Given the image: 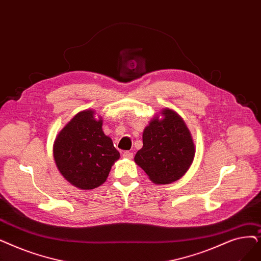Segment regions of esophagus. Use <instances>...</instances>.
<instances>
[{
	"label": "esophagus",
	"mask_w": 261,
	"mask_h": 261,
	"mask_svg": "<svg viewBox=\"0 0 261 261\" xmlns=\"http://www.w3.org/2000/svg\"><path fill=\"white\" fill-rule=\"evenodd\" d=\"M122 156L126 158V159H132L133 158V153L131 151H124L122 153Z\"/></svg>",
	"instance_id": "34e87169"
}]
</instances>
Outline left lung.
Returning <instances> with one entry per match:
<instances>
[{
    "mask_svg": "<svg viewBox=\"0 0 261 261\" xmlns=\"http://www.w3.org/2000/svg\"><path fill=\"white\" fill-rule=\"evenodd\" d=\"M152 118L143 132V147L134 161L155 185H168L182 177L195 155V146L186 122L171 109Z\"/></svg>",
    "mask_w": 261,
    "mask_h": 261,
    "instance_id": "obj_1",
    "label": "left lung"
}]
</instances>
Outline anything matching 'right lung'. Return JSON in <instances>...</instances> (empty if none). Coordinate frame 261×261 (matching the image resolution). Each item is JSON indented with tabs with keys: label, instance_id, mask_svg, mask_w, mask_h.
Instances as JSON below:
<instances>
[{
	"label": "right lung",
	"instance_id": "obj_1",
	"mask_svg": "<svg viewBox=\"0 0 261 261\" xmlns=\"http://www.w3.org/2000/svg\"><path fill=\"white\" fill-rule=\"evenodd\" d=\"M93 110L77 114L60 131L53 155L64 178L81 190L100 187L120 154L102 131V118Z\"/></svg>",
	"mask_w": 261,
	"mask_h": 261
}]
</instances>
